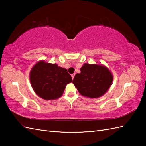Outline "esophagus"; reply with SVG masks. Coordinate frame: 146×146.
Segmentation results:
<instances>
[{
	"label": "esophagus",
	"instance_id": "obj_1",
	"mask_svg": "<svg viewBox=\"0 0 146 146\" xmlns=\"http://www.w3.org/2000/svg\"><path fill=\"white\" fill-rule=\"evenodd\" d=\"M75 74H73V75H71V78H72V79L74 78V77H75Z\"/></svg>",
	"mask_w": 146,
	"mask_h": 146
}]
</instances>
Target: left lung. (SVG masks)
<instances>
[{"label": "left lung", "instance_id": "obj_1", "mask_svg": "<svg viewBox=\"0 0 146 146\" xmlns=\"http://www.w3.org/2000/svg\"><path fill=\"white\" fill-rule=\"evenodd\" d=\"M80 71L74 77L73 83L84 97H100L108 91L112 83V73L105 65L84 63Z\"/></svg>", "mask_w": 146, "mask_h": 146}]
</instances>
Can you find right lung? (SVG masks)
Wrapping results in <instances>:
<instances>
[{
    "mask_svg": "<svg viewBox=\"0 0 146 146\" xmlns=\"http://www.w3.org/2000/svg\"><path fill=\"white\" fill-rule=\"evenodd\" d=\"M29 80L36 94L47 100L61 97L67 84L72 82L66 69L44 60L38 61L33 66Z\"/></svg>",
    "mask_w": 146,
    "mask_h": 146,
    "instance_id": "right-lung-1",
    "label": "right lung"
}]
</instances>
